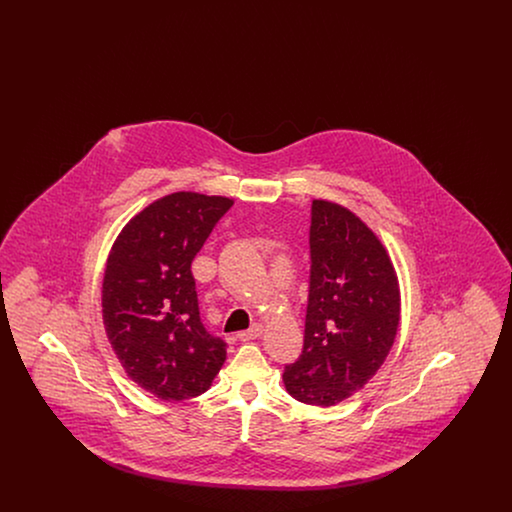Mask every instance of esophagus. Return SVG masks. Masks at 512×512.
<instances>
[{
  "mask_svg": "<svg viewBox=\"0 0 512 512\" xmlns=\"http://www.w3.org/2000/svg\"><path fill=\"white\" fill-rule=\"evenodd\" d=\"M263 334V324H259V322H255L249 330H244V332H240L238 334V340L249 341L255 340V338H259Z\"/></svg>",
  "mask_w": 512,
  "mask_h": 512,
  "instance_id": "1",
  "label": "esophagus"
}]
</instances>
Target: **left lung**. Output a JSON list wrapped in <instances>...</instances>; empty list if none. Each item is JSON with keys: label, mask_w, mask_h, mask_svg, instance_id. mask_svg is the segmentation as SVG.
I'll return each mask as SVG.
<instances>
[{"label": "left lung", "mask_w": 512, "mask_h": 512, "mask_svg": "<svg viewBox=\"0 0 512 512\" xmlns=\"http://www.w3.org/2000/svg\"><path fill=\"white\" fill-rule=\"evenodd\" d=\"M309 244L303 353L284 386L301 403L332 407L384 365L401 317L399 280L380 238L340 203L313 201Z\"/></svg>", "instance_id": "1"}]
</instances>
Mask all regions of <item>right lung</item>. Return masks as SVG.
Masks as SVG:
<instances>
[{"instance_id": "right-lung-1", "label": "right lung", "mask_w": 512, "mask_h": 512, "mask_svg": "<svg viewBox=\"0 0 512 512\" xmlns=\"http://www.w3.org/2000/svg\"><path fill=\"white\" fill-rule=\"evenodd\" d=\"M234 199L174 192L126 222L101 288L107 340L128 378L163 401L197 397L226 361L199 318L192 261Z\"/></svg>"}]
</instances>
